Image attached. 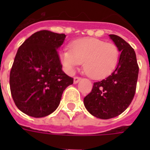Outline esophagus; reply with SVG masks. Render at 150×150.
Returning a JSON list of instances; mask_svg holds the SVG:
<instances>
[{
	"label": "esophagus",
	"instance_id": "1",
	"mask_svg": "<svg viewBox=\"0 0 150 150\" xmlns=\"http://www.w3.org/2000/svg\"><path fill=\"white\" fill-rule=\"evenodd\" d=\"M80 80H81V78H80V77H78V76L74 77V83H79Z\"/></svg>",
	"mask_w": 150,
	"mask_h": 150
}]
</instances>
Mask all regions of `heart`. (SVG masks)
<instances>
[{
    "label": "heart",
    "mask_w": 150,
    "mask_h": 150,
    "mask_svg": "<svg viewBox=\"0 0 150 150\" xmlns=\"http://www.w3.org/2000/svg\"><path fill=\"white\" fill-rule=\"evenodd\" d=\"M120 56V49L114 43L97 38H83L73 42L70 51H62L60 59L67 71L73 72L83 62V71L87 75L100 79L116 70Z\"/></svg>",
    "instance_id": "1"
}]
</instances>
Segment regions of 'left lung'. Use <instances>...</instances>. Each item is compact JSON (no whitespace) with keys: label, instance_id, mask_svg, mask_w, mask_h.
<instances>
[{"label":"left lung","instance_id":"obj_1","mask_svg":"<svg viewBox=\"0 0 150 150\" xmlns=\"http://www.w3.org/2000/svg\"><path fill=\"white\" fill-rule=\"evenodd\" d=\"M120 51L116 70L108 77L95 82L92 90L85 96L87 110L100 119H110L125 110L134 97L139 67L134 50L115 34L109 35Z\"/></svg>","mask_w":150,"mask_h":150}]
</instances>
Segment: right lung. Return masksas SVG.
Here are the masks:
<instances>
[{"label":"right lung","instance_id":"right-lung-1","mask_svg":"<svg viewBox=\"0 0 150 150\" xmlns=\"http://www.w3.org/2000/svg\"><path fill=\"white\" fill-rule=\"evenodd\" d=\"M66 35L49 30L38 31L18 50L9 75L12 97L22 112L44 117L59 105L63 91L73 78L62 70L57 49Z\"/></svg>","mask_w":150,"mask_h":150}]
</instances>
